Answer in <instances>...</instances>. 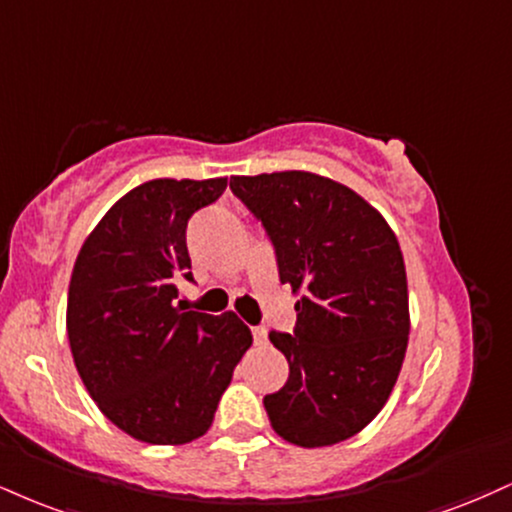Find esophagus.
<instances>
[{
  "label": "esophagus",
  "mask_w": 512,
  "mask_h": 512,
  "mask_svg": "<svg viewBox=\"0 0 512 512\" xmlns=\"http://www.w3.org/2000/svg\"><path fill=\"white\" fill-rule=\"evenodd\" d=\"M252 338H255V346H264L267 343V329L264 326H255L252 329Z\"/></svg>",
  "instance_id": "esophagus-1"
}]
</instances>
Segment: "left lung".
Segmentation results:
<instances>
[{
	"label": "left lung",
	"instance_id": "1",
	"mask_svg": "<svg viewBox=\"0 0 512 512\" xmlns=\"http://www.w3.org/2000/svg\"><path fill=\"white\" fill-rule=\"evenodd\" d=\"M231 190L262 221L281 283L300 295L293 334H269L291 369L264 396L269 422L303 448L346 441L384 408L408 348L396 233L355 190L310 171L231 176Z\"/></svg>",
	"mask_w": 512,
	"mask_h": 512
}]
</instances>
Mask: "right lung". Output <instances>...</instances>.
I'll return each instance as SVG.
<instances>
[{
    "label": "right lung",
    "mask_w": 512,
    "mask_h": 512,
    "mask_svg": "<svg viewBox=\"0 0 512 512\" xmlns=\"http://www.w3.org/2000/svg\"><path fill=\"white\" fill-rule=\"evenodd\" d=\"M226 190V178H155L133 188L80 248L66 331L85 389L121 432L181 446L212 427L221 393L252 334L233 312H183L193 281L188 219Z\"/></svg>",
    "instance_id": "add662e5"
}]
</instances>
